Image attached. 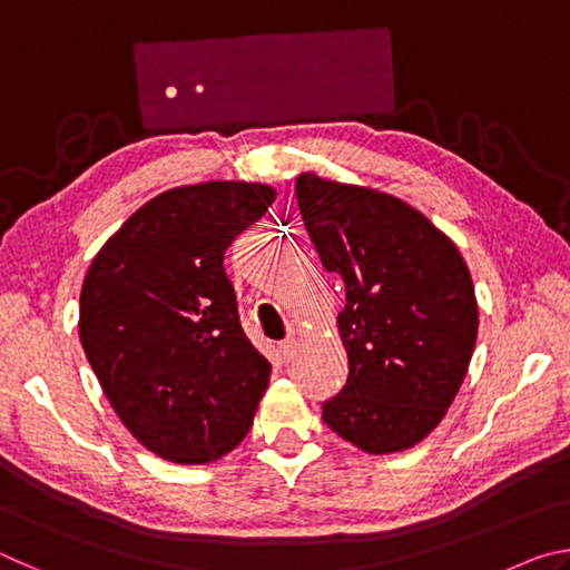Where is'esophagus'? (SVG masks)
<instances>
[{"mask_svg":"<svg viewBox=\"0 0 570 570\" xmlns=\"http://www.w3.org/2000/svg\"><path fill=\"white\" fill-rule=\"evenodd\" d=\"M278 356H282V362H292L296 356V342L286 340V342L278 344Z\"/></svg>","mask_w":570,"mask_h":570,"instance_id":"34e87169","label":"esophagus"}]
</instances>
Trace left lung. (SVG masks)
<instances>
[{"label": "left lung", "instance_id": "left-lung-1", "mask_svg": "<svg viewBox=\"0 0 570 570\" xmlns=\"http://www.w3.org/2000/svg\"><path fill=\"white\" fill-rule=\"evenodd\" d=\"M296 200L324 268L346 286L336 324L350 377L322 420L372 455L417 445L445 417L475 350L468 264L432 220L387 193L302 173Z\"/></svg>", "mask_w": 570, "mask_h": 570}]
</instances>
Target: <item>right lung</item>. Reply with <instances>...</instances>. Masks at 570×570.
I'll use <instances>...</instances> for the list:
<instances>
[{
    "label": "right lung",
    "instance_id": "add662e5",
    "mask_svg": "<svg viewBox=\"0 0 570 570\" xmlns=\"http://www.w3.org/2000/svg\"><path fill=\"white\" fill-rule=\"evenodd\" d=\"M274 198L244 180L160 193L85 276L82 350L125 428L163 460H218L254 424L272 364L240 330L224 254Z\"/></svg>",
    "mask_w": 570,
    "mask_h": 570
}]
</instances>
